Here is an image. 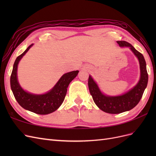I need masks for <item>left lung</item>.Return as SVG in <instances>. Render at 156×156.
I'll list each match as a JSON object with an SVG mask.
<instances>
[{
  "label": "left lung",
  "instance_id": "1",
  "mask_svg": "<svg viewBox=\"0 0 156 156\" xmlns=\"http://www.w3.org/2000/svg\"><path fill=\"white\" fill-rule=\"evenodd\" d=\"M121 48H129L138 58L140 65V79L135 87L120 96H111L101 92L91 75L88 78V88L96 105L103 111L110 114H119L134 108L140 101L145 88L147 87L148 75L146 61L143 55L134 47L125 41H118Z\"/></svg>",
  "mask_w": 156,
  "mask_h": 156
}]
</instances>
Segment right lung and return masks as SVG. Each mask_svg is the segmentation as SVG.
Wrapping results in <instances>:
<instances>
[{"mask_svg": "<svg viewBox=\"0 0 156 156\" xmlns=\"http://www.w3.org/2000/svg\"><path fill=\"white\" fill-rule=\"evenodd\" d=\"M33 45L31 44L17 56L13 64L10 77V86L16 100L23 108L38 115H48L57 110L63 103L67 88L71 81L76 77L79 71L64 74L54 87L44 94H34L23 90L18 82L17 66L21 59Z\"/></svg>", "mask_w": 156, "mask_h": 156, "instance_id": "obj_1", "label": "right lung"}]
</instances>
